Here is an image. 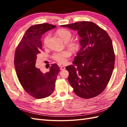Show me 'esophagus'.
Returning a JSON list of instances; mask_svg holds the SVG:
<instances>
[{
  "instance_id": "1",
  "label": "esophagus",
  "mask_w": 127,
  "mask_h": 127,
  "mask_svg": "<svg viewBox=\"0 0 127 127\" xmlns=\"http://www.w3.org/2000/svg\"><path fill=\"white\" fill-rule=\"evenodd\" d=\"M60 69H61V70H64V69H65V66H64L61 65L60 66Z\"/></svg>"
}]
</instances>
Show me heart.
<instances>
[{
  "mask_svg": "<svg viewBox=\"0 0 127 127\" xmlns=\"http://www.w3.org/2000/svg\"><path fill=\"white\" fill-rule=\"evenodd\" d=\"M56 33L61 37L62 40L64 42H68L71 39L72 36L71 32L68 29L65 28H61L56 31ZM50 35L46 34L43 40V42L45 46L47 44ZM68 45L72 50H76L77 48V43L75 41H71L68 42ZM70 56V53L68 51H63L61 52H56L52 55V58L59 63L63 64L66 61L67 58Z\"/></svg>",
  "mask_w": 127,
  "mask_h": 127,
  "instance_id": "1",
  "label": "heart"
}]
</instances>
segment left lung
<instances>
[{"mask_svg": "<svg viewBox=\"0 0 127 127\" xmlns=\"http://www.w3.org/2000/svg\"><path fill=\"white\" fill-rule=\"evenodd\" d=\"M61 27L77 31L81 37V47L73 64L66 67L70 85L79 97L94 98L106 87L114 69L115 56L112 40L106 31L89 21Z\"/></svg>", "mask_w": 127, "mask_h": 127, "instance_id": "obj_1", "label": "left lung"}]
</instances>
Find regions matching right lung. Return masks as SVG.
<instances>
[{"label":"right lung","mask_w":127,"mask_h":127,"mask_svg":"<svg viewBox=\"0 0 127 127\" xmlns=\"http://www.w3.org/2000/svg\"><path fill=\"white\" fill-rule=\"evenodd\" d=\"M56 27L48 23L30 27L15 51L14 65L19 81L27 93L36 99L46 98L52 94L60 71L57 64H52L50 71L45 74L35 67L37 55L42 50V35Z\"/></svg>","instance_id":"right-lung-1"}]
</instances>
